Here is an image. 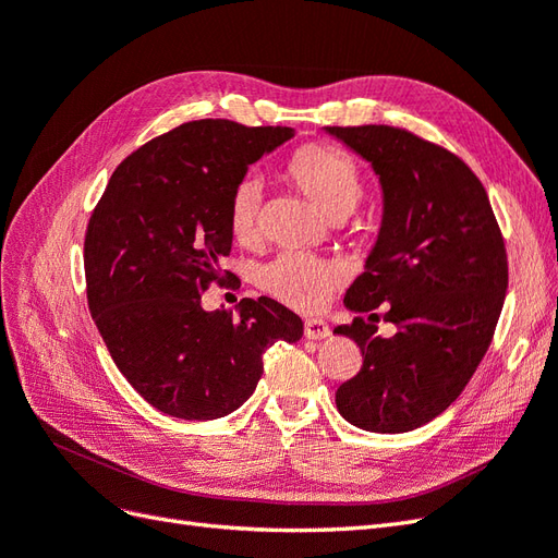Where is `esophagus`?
<instances>
[{"label":"esophagus","mask_w":558,"mask_h":558,"mask_svg":"<svg viewBox=\"0 0 558 558\" xmlns=\"http://www.w3.org/2000/svg\"><path fill=\"white\" fill-rule=\"evenodd\" d=\"M302 330H305L307 340H324V337L330 335V326L320 318H307L305 326H302Z\"/></svg>","instance_id":"1"}]
</instances>
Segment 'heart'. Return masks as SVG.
<instances>
[{
  "label": "heart",
  "instance_id": "heart-1",
  "mask_svg": "<svg viewBox=\"0 0 558 558\" xmlns=\"http://www.w3.org/2000/svg\"><path fill=\"white\" fill-rule=\"evenodd\" d=\"M289 174L320 209L335 218L349 216L363 197L359 165L335 146H302L291 158ZM260 209L263 179L256 172H248L238 181L230 195L228 221L234 240L244 244L258 240ZM340 281V267L302 251H281L279 256L258 269L260 289L298 312H318Z\"/></svg>",
  "mask_w": 558,
  "mask_h": 558
}]
</instances>
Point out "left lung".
Masks as SVG:
<instances>
[{"mask_svg":"<svg viewBox=\"0 0 558 558\" xmlns=\"http://www.w3.org/2000/svg\"><path fill=\"white\" fill-rule=\"evenodd\" d=\"M326 130L373 162L384 191L379 240L344 295L369 320L335 328L363 365L335 402L363 430L408 433L475 375L508 291V251L482 181L445 146L393 125ZM377 308L399 326L393 338L376 332Z\"/></svg>","mask_w":558,"mask_h":558,"instance_id":"left-lung-1","label":"left lung"}]
</instances>
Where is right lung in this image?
Here are the masks:
<instances>
[{"label": "right lung", "instance_id": "right-lung-1", "mask_svg": "<svg viewBox=\"0 0 558 558\" xmlns=\"http://www.w3.org/2000/svg\"><path fill=\"white\" fill-rule=\"evenodd\" d=\"M293 137L223 118L183 123L130 154L86 230L83 265L95 326L116 367L156 410L209 421L256 391L263 353L298 342L302 320L272 298L240 316L205 312L202 293L230 275V195L248 165Z\"/></svg>", "mask_w": 558, "mask_h": 558}]
</instances>
